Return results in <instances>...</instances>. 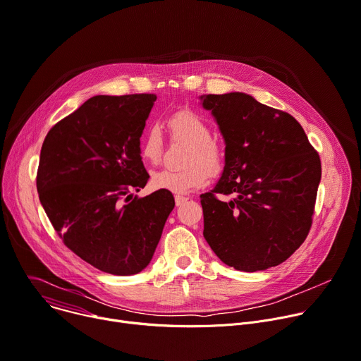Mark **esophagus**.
I'll return each instance as SVG.
<instances>
[{
	"label": "esophagus",
	"instance_id": "esophagus-1",
	"mask_svg": "<svg viewBox=\"0 0 361 361\" xmlns=\"http://www.w3.org/2000/svg\"><path fill=\"white\" fill-rule=\"evenodd\" d=\"M186 202H188V198L180 197V195H176V197H175V204H176V207H180V205H183V204H186Z\"/></svg>",
	"mask_w": 361,
	"mask_h": 361
}]
</instances>
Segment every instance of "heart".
Listing matches in <instances>:
<instances>
[{
  "label": "heart",
  "mask_w": 361,
  "mask_h": 361,
  "mask_svg": "<svg viewBox=\"0 0 361 361\" xmlns=\"http://www.w3.org/2000/svg\"><path fill=\"white\" fill-rule=\"evenodd\" d=\"M168 126L175 140L190 145L186 156L188 168H164L152 173L150 183L154 189L172 193H188L192 189L204 186L208 182V169L211 172L221 169L224 153L212 138L209 123L192 109H179L173 113ZM163 153V135L157 126L146 130L140 142V154L149 163H157ZM207 169L205 170L204 168Z\"/></svg>",
  "instance_id": "heart-1"
}]
</instances>
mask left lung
Listing matches in <instances>:
<instances>
[{
    "instance_id": "8db88e82",
    "label": "left lung",
    "mask_w": 361,
    "mask_h": 361,
    "mask_svg": "<svg viewBox=\"0 0 361 361\" xmlns=\"http://www.w3.org/2000/svg\"><path fill=\"white\" fill-rule=\"evenodd\" d=\"M200 99L226 143L223 173L201 195L207 243L235 270L283 263L312 224L321 182L318 153L290 114L252 95L209 94Z\"/></svg>"
}]
</instances>
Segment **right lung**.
Returning <instances> with one entry per match:
<instances>
[{"label":"right lung","instance_id":"1","mask_svg":"<svg viewBox=\"0 0 361 361\" xmlns=\"http://www.w3.org/2000/svg\"><path fill=\"white\" fill-rule=\"evenodd\" d=\"M156 99L154 94L92 97L53 126L42 146L40 204L71 250L105 273L146 269L175 207L168 190L143 198L130 193L150 178L140 137Z\"/></svg>","mask_w":361,"mask_h":361}]
</instances>
